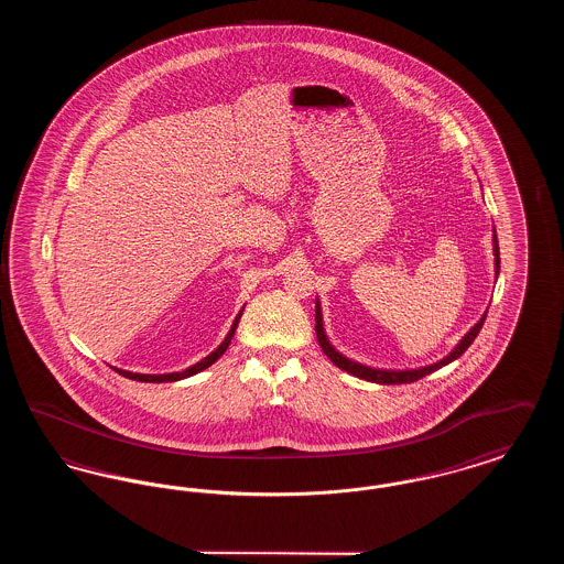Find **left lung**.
Wrapping results in <instances>:
<instances>
[{
    "label": "left lung",
    "instance_id": "1",
    "mask_svg": "<svg viewBox=\"0 0 564 564\" xmlns=\"http://www.w3.org/2000/svg\"><path fill=\"white\" fill-rule=\"evenodd\" d=\"M492 256H495V279H497V276H499V269H501V267H499L501 260H499V241H497L495 228H492ZM484 319H486V313L480 317V322L476 323V325L456 343L455 349L451 350L446 357H442L440 361H435V364L423 366V368H414V370H380V368L364 366V364L350 359V357L343 355L340 350L336 349V347L329 343V338H327V334H325V327H323L322 302H319V297L315 300V332H317V340H319V345H322L323 352L327 355V359H329L336 368H340V370H345V372H349V375L357 376V378H361V380L376 382V384H403V382H414V380H419V378H423V376L431 375V372H435V370L448 366L451 361H455L465 350L469 349V345L476 340V336H478L480 329H482Z\"/></svg>",
    "mask_w": 564,
    "mask_h": 564
}]
</instances>
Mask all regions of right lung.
Here are the masks:
<instances>
[{
    "label": "right lung",
    "instance_id": "obj_1",
    "mask_svg": "<svg viewBox=\"0 0 564 564\" xmlns=\"http://www.w3.org/2000/svg\"><path fill=\"white\" fill-rule=\"evenodd\" d=\"M245 308V306H242ZM242 308L239 311V315L235 317V322H232V327H230V332L226 334V338L221 340V345L217 347V349L212 350L205 359H200V361H196L194 366H189L186 370H182V372H169V375H139V372H129V370H118V368H113L118 375L124 376V378H131V380H139V382H175V380H184V378H188V376L198 375V372H203V370H207L209 366H214L215 361L226 352L228 349V345H230V340H232V336H235V332H237V325H239V319H241Z\"/></svg>",
    "mask_w": 564,
    "mask_h": 564
}]
</instances>
